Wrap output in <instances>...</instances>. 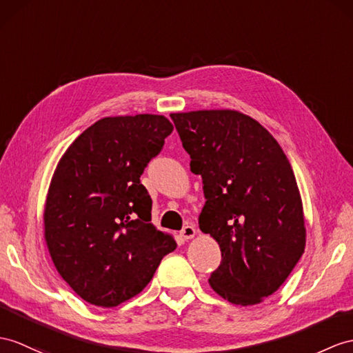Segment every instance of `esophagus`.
Here are the masks:
<instances>
[{"instance_id": "esophagus-1", "label": "esophagus", "mask_w": 353, "mask_h": 353, "mask_svg": "<svg viewBox=\"0 0 353 353\" xmlns=\"http://www.w3.org/2000/svg\"><path fill=\"white\" fill-rule=\"evenodd\" d=\"M196 232H197V230H196L194 226L187 225V226L183 228L181 232H179V235H181V238H184V239H192V238H194Z\"/></svg>"}]
</instances>
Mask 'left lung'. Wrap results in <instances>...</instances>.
Here are the masks:
<instances>
[{
	"mask_svg": "<svg viewBox=\"0 0 353 353\" xmlns=\"http://www.w3.org/2000/svg\"><path fill=\"white\" fill-rule=\"evenodd\" d=\"M203 181L199 228L220 245L210 286L236 305L272 295L305 248L303 201L290 163L266 128L239 110L170 114Z\"/></svg>",
	"mask_w": 353,
	"mask_h": 353,
	"instance_id": "8db88e82",
	"label": "left lung"
}]
</instances>
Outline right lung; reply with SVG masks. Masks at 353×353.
<instances>
[{"label":"right lung","instance_id":"add662e5","mask_svg":"<svg viewBox=\"0 0 353 353\" xmlns=\"http://www.w3.org/2000/svg\"><path fill=\"white\" fill-rule=\"evenodd\" d=\"M172 130L163 115L105 117L58 161L43 211L45 243L59 276L90 304L117 307L141 294L176 248L151 223L141 184Z\"/></svg>","mask_w":353,"mask_h":353}]
</instances>
